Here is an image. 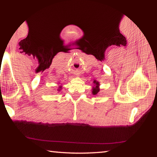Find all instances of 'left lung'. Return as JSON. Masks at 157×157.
Segmentation results:
<instances>
[{"label":"left lung","mask_w":157,"mask_h":157,"mask_svg":"<svg viewBox=\"0 0 157 157\" xmlns=\"http://www.w3.org/2000/svg\"><path fill=\"white\" fill-rule=\"evenodd\" d=\"M94 84H95V85H94V86L93 87L92 94L95 95H97L98 93L100 91V89H99L100 84H99V82L95 81V80L94 82Z\"/></svg>","instance_id":"1"}]
</instances>
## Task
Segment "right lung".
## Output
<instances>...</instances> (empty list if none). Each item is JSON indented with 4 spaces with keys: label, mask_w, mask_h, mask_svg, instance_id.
<instances>
[{
    "label": "right lung",
    "mask_w": 157,
    "mask_h": 157,
    "mask_svg": "<svg viewBox=\"0 0 157 157\" xmlns=\"http://www.w3.org/2000/svg\"><path fill=\"white\" fill-rule=\"evenodd\" d=\"M61 88H62V86H59V89H61ZM58 90H59V91H60V89H58Z\"/></svg>",
    "instance_id": "add662e5"
}]
</instances>
